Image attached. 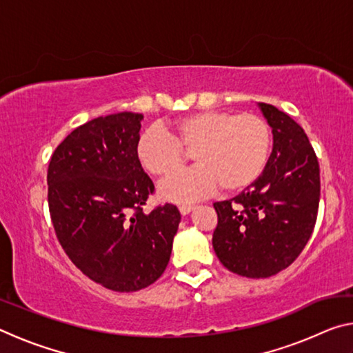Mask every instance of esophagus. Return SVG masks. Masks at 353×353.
Returning <instances> with one entry per match:
<instances>
[{"mask_svg":"<svg viewBox=\"0 0 353 353\" xmlns=\"http://www.w3.org/2000/svg\"><path fill=\"white\" fill-rule=\"evenodd\" d=\"M193 208H194L193 205H181L179 207V212H181L182 216H187L190 212H193Z\"/></svg>","mask_w":353,"mask_h":353,"instance_id":"34e87169","label":"esophagus"}]
</instances>
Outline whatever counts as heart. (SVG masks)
<instances>
[{
  "label": "heart",
  "mask_w": 353,
  "mask_h": 353,
  "mask_svg": "<svg viewBox=\"0 0 353 353\" xmlns=\"http://www.w3.org/2000/svg\"><path fill=\"white\" fill-rule=\"evenodd\" d=\"M271 151V129L255 113L201 110L172 123L171 135L151 128L140 135L137 155L157 177L181 171L191 152L194 168L160 185V196L171 202H193L213 193L218 185L235 193L252 185L265 170Z\"/></svg>",
  "instance_id": "1"
}]
</instances>
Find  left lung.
Returning a JSON list of instances; mask_svg holds the SVG:
<instances>
[{
    "instance_id": "8db88e82",
    "label": "left lung",
    "mask_w": 353,
    "mask_h": 353,
    "mask_svg": "<svg viewBox=\"0 0 353 353\" xmlns=\"http://www.w3.org/2000/svg\"><path fill=\"white\" fill-rule=\"evenodd\" d=\"M272 129V152L261 176L234 199L214 202L213 249L227 270L265 279L305 248L319 207V163L303 129L282 110L259 103Z\"/></svg>"
}]
</instances>
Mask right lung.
Masks as SVG:
<instances>
[{
  "label": "right lung",
  "instance_id": "add662e5",
  "mask_svg": "<svg viewBox=\"0 0 353 353\" xmlns=\"http://www.w3.org/2000/svg\"><path fill=\"white\" fill-rule=\"evenodd\" d=\"M141 113L76 128L48 166V204L59 243L93 282L118 292L154 283L168 266L181 223L176 205L145 213L154 183L137 155Z\"/></svg>",
  "mask_w": 353,
  "mask_h": 353
}]
</instances>
